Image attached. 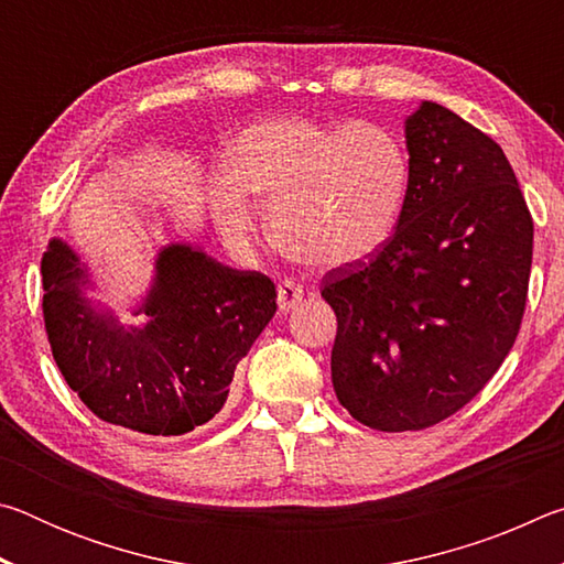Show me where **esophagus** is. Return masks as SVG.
<instances>
[{
	"instance_id": "obj_1",
	"label": "esophagus",
	"mask_w": 564,
	"mask_h": 564,
	"mask_svg": "<svg viewBox=\"0 0 564 564\" xmlns=\"http://www.w3.org/2000/svg\"><path fill=\"white\" fill-rule=\"evenodd\" d=\"M301 301H303V289H301V285H295L293 281H283L279 285V308L283 313L299 308Z\"/></svg>"
}]
</instances>
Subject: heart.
I'll return each instance as SVG.
<instances>
[{"mask_svg": "<svg viewBox=\"0 0 564 564\" xmlns=\"http://www.w3.org/2000/svg\"><path fill=\"white\" fill-rule=\"evenodd\" d=\"M228 174L212 181V212L236 243L256 234L269 206L275 246L311 269L370 259L393 236L405 206L410 161L376 123L285 117L246 129L228 149Z\"/></svg>", "mask_w": 564, "mask_h": 564, "instance_id": "heart-1", "label": "heart"}]
</instances>
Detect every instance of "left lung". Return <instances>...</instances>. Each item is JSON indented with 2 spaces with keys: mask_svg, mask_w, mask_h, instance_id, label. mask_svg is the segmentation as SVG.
Wrapping results in <instances>:
<instances>
[{
  "mask_svg": "<svg viewBox=\"0 0 564 564\" xmlns=\"http://www.w3.org/2000/svg\"><path fill=\"white\" fill-rule=\"evenodd\" d=\"M410 184L395 234L326 273L340 405L386 433L423 431L498 373L528 301L532 218L508 156L435 101L405 119Z\"/></svg>",
  "mask_w": 564,
  "mask_h": 564,
  "instance_id": "left-lung-1",
  "label": "left lung"
}]
</instances>
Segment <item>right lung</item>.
Returning <instances> with one entry per match:
<instances>
[{
    "mask_svg": "<svg viewBox=\"0 0 564 564\" xmlns=\"http://www.w3.org/2000/svg\"><path fill=\"white\" fill-rule=\"evenodd\" d=\"M44 326L62 376L94 415L144 435H184L228 398L234 370L275 313V285L174 241L123 323L82 256L54 236L42 256Z\"/></svg>",
    "mask_w": 564,
    "mask_h": 564,
    "instance_id": "add662e5",
    "label": "right lung"
}]
</instances>
